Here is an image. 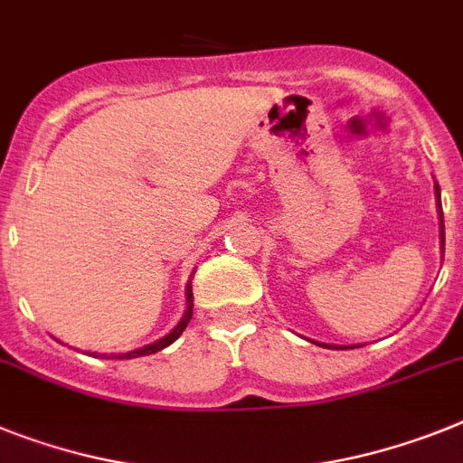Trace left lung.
<instances>
[{
    "instance_id": "left-lung-1",
    "label": "left lung",
    "mask_w": 463,
    "mask_h": 463,
    "mask_svg": "<svg viewBox=\"0 0 463 463\" xmlns=\"http://www.w3.org/2000/svg\"><path fill=\"white\" fill-rule=\"evenodd\" d=\"M436 204H438V219H440V254H445V221H442V204H440V185L436 184ZM313 341V339H308ZM313 344L322 345V348H360V345H334V344H320V341H313Z\"/></svg>"
}]
</instances>
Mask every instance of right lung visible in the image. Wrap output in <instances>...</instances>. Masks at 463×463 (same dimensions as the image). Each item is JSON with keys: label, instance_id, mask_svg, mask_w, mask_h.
Listing matches in <instances>:
<instances>
[{"label": "right lung", "instance_id": "add662e5", "mask_svg": "<svg viewBox=\"0 0 463 463\" xmlns=\"http://www.w3.org/2000/svg\"><path fill=\"white\" fill-rule=\"evenodd\" d=\"M195 275V273H193ZM190 317H193V285H190V279H188V285H185V313L184 317H181V322H178L176 327L172 329L169 334H165L162 339L153 341V344H147V345H141V348H136V351H129V353H103L100 357H108V360H131V357H141V355H153V353L162 351V348H166V345H172L174 341L184 334V329L188 327V322ZM93 357H96V353H91Z\"/></svg>", "mask_w": 463, "mask_h": 463}]
</instances>
